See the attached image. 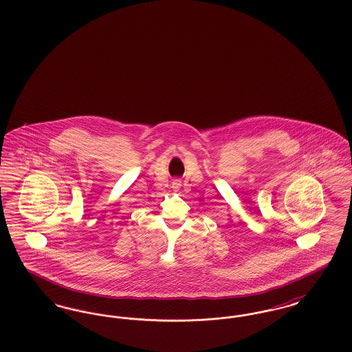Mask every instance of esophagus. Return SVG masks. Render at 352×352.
Masks as SVG:
<instances>
[{
	"mask_svg": "<svg viewBox=\"0 0 352 352\" xmlns=\"http://www.w3.org/2000/svg\"><path fill=\"white\" fill-rule=\"evenodd\" d=\"M179 186H181V181L179 179H174L173 181V187L177 190V188H179Z\"/></svg>",
	"mask_w": 352,
	"mask_h": 352,
	"instance_id": "esophagus-1",
	"label": "esophagus"
}]
</instances>
